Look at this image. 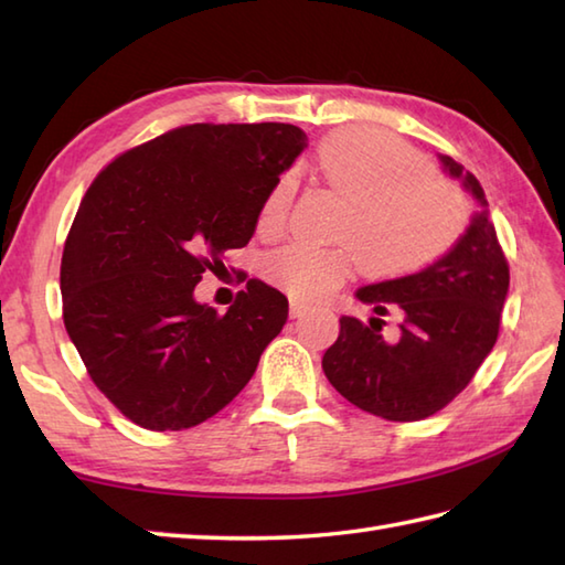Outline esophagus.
<instances>
[{
  "mask_svg": "<svg viewBox=\"0 0 565 565\" xmlns=\"http://www.w3.org/2000/svg\"><path fill=\"white\" fill-rule=\"evenodd\" d=\"M306 306L303 303H298V301H291V318H301V316H306Z\"/></svg>",
  "mask_w": 565,
  "mask_h": 565,
  "instance_id": "esophagus-1",
  "label": "esophagus"
}]
</instances>
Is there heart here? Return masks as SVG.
I'll list each match as a JSON object with an SVG mask.
<instances>
[{"label":"heart","instance_id":"obj_1","mask_svg":"<svg viewBox=\"0 0 565 565\" xmlns=\"http://www.w3.org/2000/svg\"><path fill=\"white\" fill-rule=\"evenodd\" d=\"M320 174L350 196L340 235L354 245L320 247L291 243L269 257V274L301 301H320L347 271L356 249L364 269L401 276L423 269L447 252L468 223L459 189L427 174V164L401 140L376 130L350 128L320 142ZM294 179H279L259 213V225L279 227L289 213Z\"/></svg>","mask_w":565,"mask_h":565}]
</instances>
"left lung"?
Masks as SVG:
<instances>
[{
  "label": "left lung",
  "mask_w": 565,
  "mask_h": 565,
  "mask_svg": "<svg viewBox=\"0 0 565 565\" xmlns=\"http://www.w3.org/2000/svg\"><path fill=\"white\" fill-rule=\"evenodd\" d=\"M437 158L478 203L471 223L425 269L356 289V301L374 316H342L340 338L322 356L334 391L393 423L435 415L468 386L498 340L510 289L483 186L449 154ZM386 317L399 322L395 339L382 338Z\"/></svg>",
  "instance_id": "obj_1"
}]
</instances>
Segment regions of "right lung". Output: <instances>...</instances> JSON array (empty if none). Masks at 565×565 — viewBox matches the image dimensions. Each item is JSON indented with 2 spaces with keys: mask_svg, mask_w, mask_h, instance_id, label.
I'll list each match as a JSON object with an SVG mask.
<instances>
[{
  "mask_svg": "<svg viewBox=\"0 0 565 565\" xmlns=\"http://www.w3.org/2000/svg\"><path fill=\"white\" fill-rule=\"evenodd\" d=\"M291 124H194L99 172L70 227L63 320L92 381L130 423L189 429L231 403L281 332L289 301L249 279L235 303L196 284L255 235L269 191L306 148Z\"/></svg>",
  "mask_w": 565,
  "mask_h": 565,
  "instance_id": "1",
  "label": "right lung"
}]
</instances>
